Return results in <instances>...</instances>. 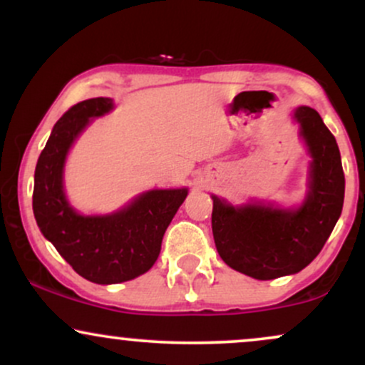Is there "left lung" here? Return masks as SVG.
<instances>
[{"label": "left lung", "mask_w": 365, "mask_h": 365, "mask_svg": "<svg viewBox=\"0 0 365 365\" xmlns=\"http://www.w3.org/2000/svg\"><path fill=\"white\" fill-rule=\"evenodd\" d=\"M293 118L312 158L309 194L302 206L233 207L212 195L211 223L217 254L232 269L255 279L302 271L321 252L341 215L345 175L336 139L312 108H297Z\"/></svg>", "instance_id": "left-lung-1"}]
</instances>
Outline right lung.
<instances>
[{
    "label": "right lung",
    "instance_id": "obj_1",
    "mask_svg": "<svg viewBox=\"0 0 365 365\" xmlns=\"http://www.w3.org/2000/svg\"><path fill=\"white\" fill-rule=\"evenodd\" d=\"M111 108L110 98H92L56 121L37 159L32 195L41 233L73 271L98 284L128 282L149 271L161 252L166 228L188 194L187 188L149 190L106 216H82L70 206L63 192L66 154L89 120Z\"/></svg>",
    "mask_w": 365,
    "mask_h": 365
}]
</instances>
